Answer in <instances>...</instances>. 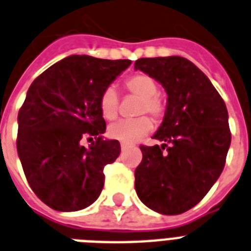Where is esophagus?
Segmentation results:
<instances>
[{
	"label": "esophagus",
	"instance_id": "esophagus-1",
	"mask_svg": "<svg viewBox=\"0 0 251 251\" xmlns=\"http://www.w3.org/2000/svg\"><path fill=\"white\" fill-rule=\"evenodd\" d=\"M127 148H129V146H127V144H125V143L121 144V150L122 151H126V150H127Z\"/></svg>",
	"mask_w": 251,
	"mask_h": 251
}]
</instances>
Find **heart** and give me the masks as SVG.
Here are the masks:
<instances>
[{"mask_svg":"<svg viewBox=\"0 0 251 251\" xmlns=\"http://www.w3.org/2000/svg\"><path fill=\"white\" fill-rule=\"evenodd\" d=\"M124 87L130 94L142 98L138 107V115L148 113L153 119L160 120L164 117L166 104L164 99L157 94L158 86L152 77L144 73H136L127 77L124 81ZM99 111L103 119L112 121L116 119L119 112L120 98L115 87L108 86L99 97ZM153 125L147 116H140L134 120H120L108 127V135L112 139L122 143H135L152 130Z\"/></svg>","mask_w":251,"mask_h":251,"instance_id":"1","label":"heart"}]
</instances>
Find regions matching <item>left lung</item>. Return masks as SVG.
<instances>
[{
  "mask_svg": "<svg viewBox=\"0 0 251 251\" xmlns=\"http://www.w3.org/2000/svg\"><path fill=\"white\" fill-rule=\"evenodd\" d=\"M134 67L168 94L164 121L153 135L162 146H140L136 195L157 213L182 214L205 197L223 172L231 144L227 107L210 79L188 59L142 58Z\"/></svg>",
  "mask_w": 251,
  "mask_h": 251,
  "instance_id": "1",
  "label": "left lung"
}]
</instances>
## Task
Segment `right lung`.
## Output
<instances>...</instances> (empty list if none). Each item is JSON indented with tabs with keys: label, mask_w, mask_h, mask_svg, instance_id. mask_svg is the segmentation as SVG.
<instances>
[{
	"label": "right lung",
	"mask_w": 251,
	"mask_h": 251,
	"mask_svg": "<svg viewBox=\"0 0 251 251\" xmlns=\"http://www.w3.org/2000/svg\"><path fill=\"white\" fill-rule=\"evenodd\" d=\"M130 60L72 55L34 79L18 115L16 148L36 196L58 211L90 206L104 185V166L119 157V140H104L99 97ZM89 136L91 138L88 137ZM83 137L96 139L89 149Z\"/></svg>",
	"instance_id": "obj_1"
}]
</instances>
